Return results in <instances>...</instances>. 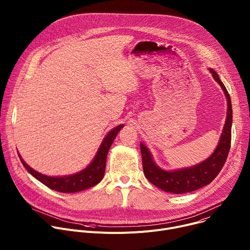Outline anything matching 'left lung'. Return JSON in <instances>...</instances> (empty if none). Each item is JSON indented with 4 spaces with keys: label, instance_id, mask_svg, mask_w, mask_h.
I'll use <instances>...</instances> for the list:
<instances>
[{
    "label": "left lung",
    "instance_id": "8db88e82",
    "mask_svg": "<svg viewBox=\"0 0 250 250\" xmlns=\"http://www.w3.org/2000/svg\"><path fill=\"white\" fill-rule=\"evenodd\" d=\"M213 79L222 87L228 101L227 120L224 125L219 145L212 154L192 167L178 169L174 171H166L161 169L153 161L149 149L140 144V151L142 157V167L147 180L159 189L174 194H184L198 190L209 184L224 167L229 155L231 140V124H232V108L229 94L221 81L218 73L209 68Z\"/></svg>",
    "mask_w": 250,
    "mask_h": 250
}]
</instances>
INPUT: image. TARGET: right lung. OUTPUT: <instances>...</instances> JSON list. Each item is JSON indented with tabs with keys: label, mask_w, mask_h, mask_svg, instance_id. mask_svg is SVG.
Wrapping results in <instances>:
<instances>
[{
	"label": "right lung",
	"mask_w": 250,
	"mask_h": 250,
	"mask_svg": "<svg viewBox=\"0 0 250 250\" xmlns=\"http://www.w3.org/2000/svg\"><path fill=\"white\" fill-rule=\"evenodd\" d=\"M123 127L124 125H120L115 128H113L108 134H106L104 140L102 141V145L98 149V152L95 155L91 164H89L84 170L72 175L61 176V177L60 176L51 177V176L43 175L38 171H35L30 166H28L21 157V155L19 153L18 154L24 168L35 178V179H38L48 188L61 193L80 192L97 185L103 179L104 170H105L106 155H108L109 149L113 144V141L115 140L118 132Z\"/></svg>",
	"instance_id": "1"
}]
</instances>
